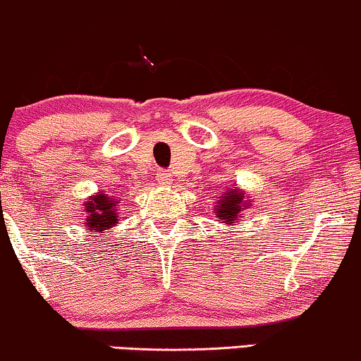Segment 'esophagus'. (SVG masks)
<instances>
[{
    "instance_id": "34e87169",
    "label": "esophagus",
    "mask_w": 361,
    "mask_h": 361,
    "mask_svg": "<svg viewBox=\"0 0 361 361\" xmlns=\"http://www.w3.org/2000/svg\"><path fill=\"white\" fill-rule=\"evenodd\" d=\"M154 179H157V182L160 185H170L173 182V177H172V173L170 172H166V170H158L157 173H154Z\"/></svg>"
}]
</instances>
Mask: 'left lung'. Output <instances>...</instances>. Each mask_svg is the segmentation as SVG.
Wrapping results in <instances>:
<instances>
[{
    "label": "left lung",
    "instance_id": "8db88e82",
    "mask_svg": "<svg viewBox=\"0 0 361 361\" xmlns=\"http://www.w3.org/2000/svg\"><path fill=\"white\" fill-rule=\"evenodd\" d=\"M253 207L251 197L239 188H228L220 192L215 200V219L222 222L224 226H235L239 220H243V212Z\"/></svg>",
    "mask_w": 361,
    "mask_h": 361
}]
</instances>
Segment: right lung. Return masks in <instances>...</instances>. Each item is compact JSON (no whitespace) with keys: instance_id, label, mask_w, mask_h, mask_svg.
Wrapping results in <instances>:
<instances>
[{"instance_id":"right-lung-1","label":"right lung","mask_w":361,"mask_h":361,"mask_svg":"<svg viewBox=\"0 0 361 361\" xmlns=\"http://www.w3.org/2000/svg\"><path fill=\"white\" fill-rule=\"evenodd\" d=\"M120 197L114 195L99 191L89 196L82 204V227L86 228L91 238H96V241L102 243L108 232L114 231V227L118 224V207Z\"/></svg>"}]
</instances>
